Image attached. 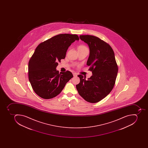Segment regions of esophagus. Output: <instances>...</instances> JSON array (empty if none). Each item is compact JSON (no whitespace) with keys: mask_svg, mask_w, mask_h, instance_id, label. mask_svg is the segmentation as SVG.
<instances>
[{"mask_svg":"<svg viewBox=\"0 0 148 148\" xmlns=\"http://www.w3.org/2000/svg\"><path fill=\"white\" fill-rule=\"evenodd\" d=\"M73 75L74 77H76V76H77V74L76 73H73Z\"/></svg>","mask_w":148,"mask_h":148,"instance_id":"obj_1","label":"esophagus"}]
</instances>
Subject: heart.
Instances as JSON below:
<instances>
[{"mask_svg":"<svg viewBox=\"0 0 148 148\" xmlns=\"http://www.w3.org/2000/svg\"><path fill=\"white\" fill-rule=\"evenodd\" d=\"M78 49H87V48L86 47V46L83 45H80L78 47Z\"/></svg>","mask_w":148,"mask_h":148,"instance_id":"obj_1","label":"heart"}]
</instances>
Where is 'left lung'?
Listing matches in <instances>:
<instances>
[{"instance_id":"left-lung-1","label":"left lung","mask_w":148,"mask_h":148,"mask_svg":"<svg viewBox=\"0 0 148 148\" xmlns=\"http://www.w3.org/2000/svg\"><path fill=\"white\" fill-rule=\"evenodd\" d=\"M79 38L87 43L90 55L87 61L88 70L92 75L87 80L79 75V84L76 85L78 93L86 101L98 102L109 94L113 88L118 66L114 51L109 44L99 37L91 35H80Z\"/></svg>"}]
</instances>
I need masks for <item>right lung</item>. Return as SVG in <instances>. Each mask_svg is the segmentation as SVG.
I'll list each match as a JSON object with an SVG mask.
<instances>
[{"label": "right lung", "mask_w": 148, "mask_h": 148, "mask_svg": "<svg viewBox=\"0 0 148 148\" xmlns=\"http://www.w3.org/2000/svg\"><path fill=\"white\" fill-rule=\"evenodd\" d=\"M75 34L56 35L40 43L29 60V79L37 95L44 99L54 98L61 93L66 83L73 77L71 72L56 70L57 62L65 58L72 43L79 40Z\"/></svg>", "instance_id": "add662e5"}]
</instances>
